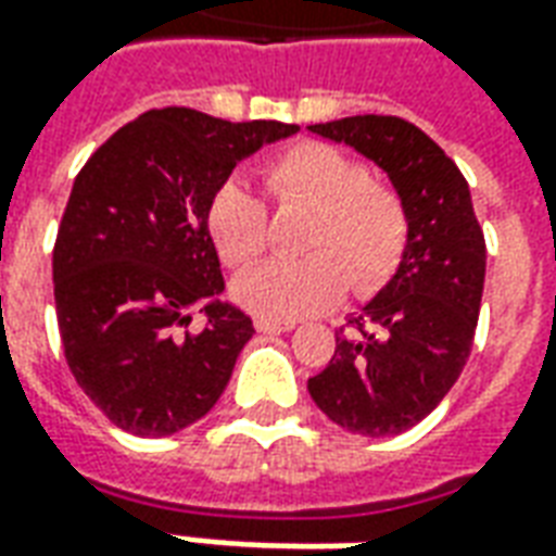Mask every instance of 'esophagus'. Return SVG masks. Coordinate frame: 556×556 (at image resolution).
Wrapping results in <instances>:
<instances>
[{
	"label": "esophagus",
	"mask_w": 556,
	"mask_h": 556,
	"mask_svg": "<svg viewBox=\"0 0 556 556\" xmlns=\"http://www.w3.org/2000/svg\"><path fill=\"white\" fill-rule=\"evenodd\" d=\"M291 321H274V318H255V330L258 333H286L291 330Z\"/></svg>",
	"instance_id": "34e87169"
}]
</instances>
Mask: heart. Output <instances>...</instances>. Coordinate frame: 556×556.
I'll list each match as a JSON object with an SVG mask.
<instances>
[{
	"label": "heart",
	"mask_w": 556,
	"mask_h": 556,
	"mask_svg": "<svg viewBox=\"0 0 556 556\" xmlns=\"http://www.w3.org/2000/svg\"><path fill=\"white\" fill-rule=\"evenodd\" d=\"M277 205L309 207L298 258H274L238 277L243 309L274 321L325 313L345 294L363 298L396 274L408 250L410 214L390 184L372 181L366 163L327 142H294L262 166ZM207 231L226 265H250L267 247V211L243 184L226 181L207 202Z\"/></svg>",
	"instance_id": "1"
}]
</instances>
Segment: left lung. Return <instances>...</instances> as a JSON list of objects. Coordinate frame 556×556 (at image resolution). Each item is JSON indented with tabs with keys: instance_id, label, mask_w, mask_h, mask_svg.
<instances>
[{
	"instance_id": "1",
	"label": "left lung",
	"mask_w": 556,
	"mask_h": 556,
	"mask_svg": "<svg viewBox=\"0 0 556 556\" xmlns=\"http://www.w3.org/2000/svg\"><path fill=\"white\" fill-rule=\"evenodd\" d=\"M313 134L357 148L390 175L410 214L396 277L339 330L309 396L363 438H393L441 405L465 369L485 282V238L465 175L399 115H351Z\"/></svg>"
}]
</instances>
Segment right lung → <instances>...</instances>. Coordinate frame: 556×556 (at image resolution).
<instances>
[{"instance_id":"1","label":"right lung","mask_w":556,"mask_h":556,"mask_svg":"<svg viewBox=\"0 0 556 556\" xmlns=\"http://www.w3.org/2000/svg\"><path fill=\"white\" fill-rule=\"evenodd\" d=\"M298 130L166 106L115 130L79 169L53 247L55 318L77 384L118 429L175 434L223 396L255 330L217 301L207 202L238 160ZM195 305L208 325L193 334Z\"/></svg>"}]
</instances>
